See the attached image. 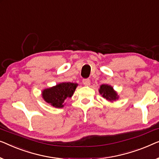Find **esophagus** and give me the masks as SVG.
<instances>
[{"instance_id":"1","label":"esophagus","mask_w":159,"mask_h":159,"mask_svg":"<svg viewBox=\"0 0 159 159\" xmlns=\"http://www.w3.org/2000/svg\"><path fill=\"white\" fill-rule=\"evenodd\" d=\"M82 82H83V84L85 86H89V85L90 84V80L89 79H84L82 80Z\"/></svg>"}]
</instances>
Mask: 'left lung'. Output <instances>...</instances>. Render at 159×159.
<instances>
[{"instance_id":"left-lung-1","label":"left lung","mask_w":159,"mask_h":159,"mask_svg":"<svg viewBox=\"0 0 159 159\" xmlns=\"http://www.w3.org/2000/svg\"><path fill=\"white\" fill-rule=\"evenodd\" d=\"M99 93L102 98L106 99L108 102H114L118 100L119 96L117 92L115 90L111 85L103 84L100 85V89H99Z\"/></svg>"}]
</instances>
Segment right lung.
Segmentation results:
<instances>
[{"label":"right lung","mask_w":159,"mask_h":159,"mask_svg":"<svg viewBox=\"0 0 159 159\" xmlns=\"http://www.w3.org/2000/svg\"><path fill=\"white\" fill-rule=\"evenodd\" d=\"M77 83L73 82H61L49 88L43 89L41 96L45 102L56 108H61L64 106V100L68 98H72Z\"/></svg>","instance_id":"1"}]
</instances>
